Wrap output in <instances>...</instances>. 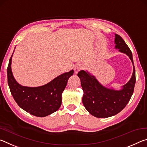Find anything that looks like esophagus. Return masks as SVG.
Wrapping results in <instances>:
<instances>
[{
    "label": "esophagus",
    "mask_w": 147,
    "mask_h": 147,
    "mask_svg": "<svg viewBox=\"0 0 147 147\" xmlns=\"http://www.w3.org/2000/svg\"><path fill=\"white\" fill-rule=\"evenodd\" d=\"M82 68H83V66L81 64H78L77 65H76L75 68H74V71H75V74H78V72L80 71L81 69H82Z\"/></svg>",
    "instance_id": "34e87169"
}]
</instances>
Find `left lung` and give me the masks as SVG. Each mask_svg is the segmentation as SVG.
<instances>
[{
  "label": "left lung",
  "mask_w": 147,
  "mask_h": 147,
  "mask_svg": "<svg viewBox=\"0 0 147 147\" xmlns=\"http://www.w3.org/2000/svg\"><path fill=\"white\" fill-rule=\"evenodd\" d=\"M115 48L126 54L133 64V74L128 82L119 89L102 85L96 77L87 70H81L78 76L83 90L82 102L88 113L97 118H107L119 113L126 107L133 94L136 84V71L133 56L124 40L115 34Z\"/></svg>",
  "instance_id": "8db88e82"
}]
</instances>
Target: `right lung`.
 Returning a JSON list of instances; mask_svg holds the SVG:
<instances>
[{
	"label": "right lung",
	"mask_w": 147,
	"mask_h": 147,
	"mask_svg": "<svg viewBox=\"0 0 147 147\" xmlns=\"http://www.w3.org/2000/svg\"><path fill=\"white\" fill-rule=\"evenodd\" d=\"M13 54L9 61L7 76L11 94L18 105L30 115L38 117H46L57 111L61 107L62 94L69 77L73 76L74 69L62 74L44 85L36 87L23 86L16 80L11 71Z\"/></svg>",
	"instance_id": "obj_1"
}]
</instances>
